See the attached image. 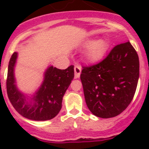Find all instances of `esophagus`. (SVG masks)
I'll return each mask as SVG.
<instances>
[{"label":"esophagus","mask_w":149,"mask_h":149,"mask_svg":"<svg viewBox=\"0 0 149 149\" xmlns=\"http://www.w3.org/2000/svg\"><path fill=\"white\" fill-rule=\"evenodd\" d=\"M81 67L79 65H75L74 67V72H75V78L77 79L79 78V76H80V73H81Z\"/></svg>","instance_id":"esophagus-1"}]
</instances>
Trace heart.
Returning a JSON list of instances; mask_svg holds the SVG:
<instances>
[{"label": "heart", "instance_id": "b5f03b06", "mask_svg": "<svg viewBox=\"0 0 149 149\" xmlns=\"http://www.w3.org/2000/svg\"><path fill=\"white\" fill-rule=\"evenodd\" d=\"M84 45L87 46L85 52V58L88 63H95L99 62L108 49V42L104 38H100L93 41L87 39L84 42Z\"/></svg>", "mask_w": 149, "mask_h": 149}]
</instances>
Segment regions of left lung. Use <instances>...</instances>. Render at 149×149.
I'll return each mask as SVG.
<instances>
[{"label":"left lung","instance_id":"1","mask_svg":"<svg viewBox=\"0 0 149 149\" xmlns=\"http://www.w3.org/2000/svg\"><path fill=\"white\" fill-rule=\"evenodd\" d=\"M139 78V59L130 42L116 45L97 65L83 67L81 79L86 104L98 118L122 113L134 97Z\"/></svg>","mask_w":149,"mask_h":149}]
</instances>
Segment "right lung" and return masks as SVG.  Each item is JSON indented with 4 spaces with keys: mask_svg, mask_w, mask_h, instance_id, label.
I'll list each match as a JSON object with an SVG mask.
<instances>
[{
    "mask_svg": "<svg viewBox=\"0 0 149 149\" xmlns=\"http://www.w3.org/2000/svg\"><path fill=\"white\" fill-rule=\"evenodd\" d=\"M18 53L11 56L8 70L7 93L15 109L24 118L33 120H48L55 118L62 108L63 96L74 77L73 65L59 70L49 65L43 81L32 94L20 91L17 86L15 68Z\"/></svg>",
    "mask_w": 149,
    "mask_h": 149,
    "instance_id": "1",
    "label": "right lung"
}]
</instances>
